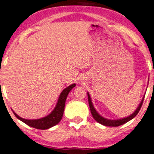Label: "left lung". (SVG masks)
<instances>
[{"label": "left lung", "mask_w": 154, "mask_h": 154, "mask_svg": "<svg viewBox=\"0 0 154 154\" xmlns=\"http://www.w3.org/2000/svg\"><path fill=\"white\" fill-rule=\"evenodd\" d=\"M154 72V69H153ZM88 103H89V106H90V109H91V114H92V116L94 117V118L95 119L96 121H97L98 123L101 124L102 125L106 126V127H119V126L123 125V124H126L127 122L130 121V120L133 119L135 116L137 115V114L138 113V112L140 111V109H141V106H142L143 101H144V97H143L142 100H141V103H140L139 106H138V108L136 109V110L130 115L129 116L127 117V118H121V119H117V120H109V119H106V118H103L102 117L98 112H97V110L94 108V105H93L92 100H91V96H90L89 93L88 92Z\"/></svg>", "instance_id": "obj_1"}]
</instances>
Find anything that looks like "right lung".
<instances>
[{
  "instance_id": "obj_1",
  "label": "right lung",
  "mask_w": 154,
  "mask_h": 154,
  "mask_svg": "<svg viewBox=\"0 0 154 154\" xmlns=\"http://www.w3.org/2000/svg\"><path fill=\"white\" fill-rule=\"evenodd\" d=\"M75 86V84H72V85H69L67 88H65L60 94L57 103L56 104L55 107L53 109L52 112L48 115L47 116L44 117V118H39V119H35V120H28V119H24V118H21L16 113H14L15 116L24 122L27 125L30 126V127H33V128L39 129H48L51 127H54V126L57 125L60 120L62 119L63 117V112H64V107H65V103H66V97H67L68 94L70 92L71 90Z\"/></svg>"
}]
</instances>
